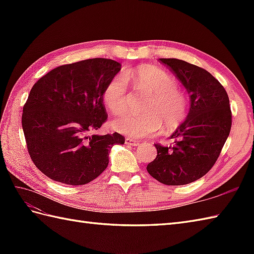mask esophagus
Segmentation results:
<instances>
[{
	"label": "esophagus",
	"mask_w": 254,
	"mask_h": 254,
	"mask_svg": "<svg viewBox=\"0 0 254 254\" xmlns=\"http://www.w3.org/2000/svg\"><path fill=\"white\" fill-rule=\"evenodd\" d=\"M126 144L130 145V146H138V145H139V142H138V141H136V139H133V138L127 137V138L126 139Z\"/></svg>",
	"instance_id": "obj_1"
}]
</instances>
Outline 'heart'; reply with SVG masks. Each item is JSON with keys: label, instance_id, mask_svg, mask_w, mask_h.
<instances>
[{"label": "heart", "instance_id": "b5f03b06", "mask_svg": "<svg viewBox=\"0 0 254 254\" xmlns=\"http://www.w3.org/2000/svg\"><path fill=\"white\" fill-rule=\"evenodd\" d=\"M126 78L132 83L136 94L150 97L143 108L146 113H127L117 118L112 122L116 131L141 138L155 135L163 126L167 132H171L185 122L189 99L170 73L157 66L145 65L127 72ZM126 80L122 75H116L104 90L105 104L116 115H122L128 108L131 95Z\"/></svg>", "mask_w": 254, "mask_h": 254}]
</instances>
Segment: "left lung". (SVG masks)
<instances>
[{
	"instance_id": "1",
	"label": "left lung",
	"mask_w": 254,
	"mask_h": 254,
	"mask_svg": "<svg viewBox=\"0 0 254 254\" xmlns=\"http://www.w3.org/2000/svg\"><path fill=\"white\" fill-rule=\"evenodd\" d=\"M190 94V111L172 134L174 146L155 144L157 156L146 167L148 174L167 186L195 181L212 169L231 128L229 98L212 74L178 59H159Z\"/></svg>"
}]
</instances>
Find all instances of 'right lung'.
Returning a JSON list of instances; mask_svg holds the SVG:
<instances>
[{
	"mask_svg": "<svg viewBox=\"0 0 254 254\" xmlns=\"http://www.w3.org/2000/svg\"><path fill=\"white\" fill-rule=\"evenodd\" d=\"M121 69L110 59L95 58L58 66L32 86L21 126L32 163L50 179L83 186L109 164L119 133H90L107 121L104 90Z\"/></svg>",
	"mask_w": 254,
	"mask_h": 254,
	"instance_id": "obj_1",
	"label": "right lung"
}]
</instances>
